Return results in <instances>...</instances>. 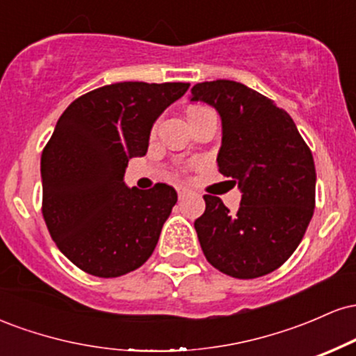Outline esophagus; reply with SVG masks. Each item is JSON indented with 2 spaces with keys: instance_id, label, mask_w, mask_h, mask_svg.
<instances>
[{
  "instance_id": "34e87169",
  "label": "esophagus",
  "mask_w": 356,
  "mask_h": 356,
  "mask_svg": "<svg viewBox=\"0 0 356 356\" xmlns=\"http://www.w3.org/2000/svg\"><path fill=\"white\" fill-rule=\"evenodd\" d=\"M175 191H177L179 199H184L186 195L191 194V189H187V187H184V186H177V187H175Z\"/></svg>"
}]
</instances>
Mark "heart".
<instances>
[{"label": "heart", "instance_id": "heart-1", "mask_svg": "<svg viewBox=\"0 0 356 356\" xmlns=\"http://www.w3.org/2000/svg\"><path fill=\"white\" fill-rule=\"evenodd\" d=\"M197 108H202V107H192V108H189V112H192V110H197ZM187 112V113H189Z\"/></svg>", "mask_w": 356, "mask_h": 356}]
</instances>
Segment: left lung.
I'll use <instances>...</instances> for the list:
<instances>
[{
  "label": "left lung",
  "mask_w": 356,
  "mask_h": 356,
  "mask_svg": "<svg viewBox=\"0 0 356 356\" xmlns=\"http://www.w3.org/2000/svg\"><path fill=\"white\" fill-rule=\"evenodd\" d=\"M191 102L218 110L219 172L241 191L238 212L216 195H204L206 211L194 222L204 256L239 280L268 275L295 252L313 218L312 150L288 112L238 81L194 85Z\"/></svg>",
  "instance_id": "1"
}]
</instances>
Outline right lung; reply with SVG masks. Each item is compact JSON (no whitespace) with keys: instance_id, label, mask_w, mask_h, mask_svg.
<instances>
[{"instance_id":"right-lung-1","label":"right lung","mask_w":356,"mask_h":356,"mask_svg":"<svg viewBox=\"0 0 356 356\" xmlns=\"http://www.w3.org/2000/svg\"><path fill=\"white\" fill-rule=\"evenodd\" d=\"M189 83L120 81L85 93L56 122L42 154L43 218L75 266L117 277L149 259L177 202L167 184L127 187L129 159L147 154L150 130Z\"/></svg>"}]
</instances>
